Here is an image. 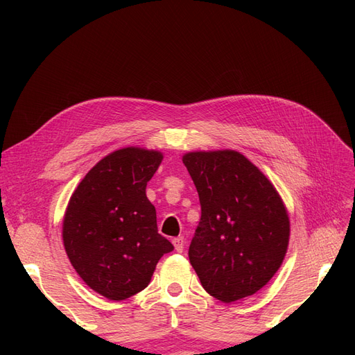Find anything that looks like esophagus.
<instances>
[{"label":"esophagus","instance_id":"esophagus-1","mask_svg":"<svg viewBox=\"0 0 355 355\" xmlns=\"http://www.w3.org/2000/svg\"><path fill=\"white\" fill-rule=\"evenodd\" d=\"M173 245H175L176 252H179V253L184 252V245H185V240H184V237L173 239Z\"/></svg>","mask_w":355,"mask_h":355}]
</instances>
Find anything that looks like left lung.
I'll return each mask as SVG.
<instances>
[{"label":"left lung","instance_id":"8db88e82","mask_svg":"<svg viewBox=\"0 0 355 355\" xmlns=\"http://www.w3.org/2000/svg\"><path fill=\"white\" fill-rule=\"evenodd\" d=\"M197 188L201 219L189 262L220 302L252 296L280 270L290 220L283 198L249 158L234 149L182 157Z\"/></svg>","mask_w":355,"mask_h":355}]
</instances>
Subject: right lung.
Returning <instances> with one entry per match:
<instances>
[{
	"label": "right lung",
	"mask_w": 355,
	"mask_h": 355,
	"mask_svg": "<svg viewBox=\"0 0 355 355\" xmlns=\"http://www.w3.org/2000/svg\"><path fill=\"white\" fill-rule=\"evenodd\" d=\"M163 161L155 149L127 146L103 157L75 188L62 225L73 270L96 293L124 300L151 282L173 250L158 234L146 184Z\"/></svg>",
	"instance_id": "right-lung-1"
}]
</instances>
